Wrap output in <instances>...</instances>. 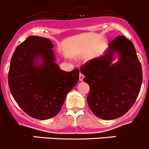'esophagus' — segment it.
<instances>
[{"label":"esophagus","mask_w":149,"mask_h":149,"mask_svg":"<svg viewBox=\"0 0 149 149\" xmlns=\"http://www.w3.org/2000/svg\"><path fill=\"white\" fill-rule=\"evenodd\" d=\"M83 78H84V75L82 74V73H79V81H82V80H83Z\"/></svg>","instance_id":"obj_1"}]
</instances>
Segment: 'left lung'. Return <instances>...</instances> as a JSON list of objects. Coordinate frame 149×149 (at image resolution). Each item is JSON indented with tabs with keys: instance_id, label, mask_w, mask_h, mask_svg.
<instances>
[{
	"instance_id": "obj_1",
	"label": "left lung",
	"mask_w": 149,
	"mask_h": 149,
	"mask_svg": "<svg viewBox=\"0 0 149 149\" xmlns=\"http://www.w3.org/2000/svg\"><path fill=\"white\" fill-rule=\"evenodd\" d=\"M117 57L116 63L113 62ZM90 86L87 98L94 115L110 120L123 116L135 103L143 81L141 63L134 45L125 36L109 44L104 55L80 68Z\"/></svg>"
}]
</instances>
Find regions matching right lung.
<instances>
[{
	"label": "right lung",
	"mask_w": 149,
	"mask_h": 149,
	"mask_svg": "<svg viewBox=\"0 0 149 149\" xmlns=\"http://www.w3.org/2000/svg\"><path fill=\"white\" fill-rule=\"evenodd\" d=\"M54 44L30 36L16 48L8 81L13 98L30 117L48 120L61 110L67 93L79 80V70H61L55 62Z\"/></svg>",
	"instance_id": "1"
}]
</instances>
